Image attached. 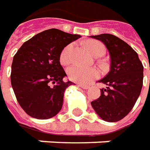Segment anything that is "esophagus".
Listing matches in <instances>:
<instances>
[{"mask_svg": "<svg viewBox=\"0 0 150 150\" xmlns=\"http://www.w3.org/2000/svg\"><path fill=\"white\" fill-rule=\"evenodd\" d=\"M78 86L81 87V88H83V89H88V88H89V86H86V85H78Z\"/></svg>", "mask_w": 150, "mask_h": 150, "instance_id": "1", "label": "esophagus"}]
</instances>
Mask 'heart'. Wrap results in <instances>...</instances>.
Segmentation results:
<instances>
[{"instance_id": "heart-1", "label": "heart", "mask_w": 150, "mask_h": 150, "mask_svg": "<svg viewBox=\"0 0 150 150\" xmlns=\"http://www.w3.org/2000/svg\"><path fill=\"white\" fill-rule=\"evenodd\" d=\"M87 47L95 57L102 56L105 53L106 48L102 43L93 41L87 44ZM74 45L69 43L65 46L60 54V61L63 65L69 64L73 60ZM99 71L95 68L86 69L80 66H72L68 69V76L70 80L80 84H87L99 77Z\"/></svg>"}]
</instances>
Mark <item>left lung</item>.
I'll use <instances>...</instances> for the list:
<instances>
[{"mask_svg": "<svg viewBox=\"0 0 150 150\" xmlns=\"http://www.w3.org/2000/svg\"><path fill=\"white\" fill-rule=\"evenodd\" d=\"M91 37L102 41L111 56V70L98 81L107 87L91 105L103 120L116 122L131 111L141 94L143 65L137 53L120 38L111 34Z\"/></svg>", "mask_w": 150, "mask_h": 150, "instance_id": "left-lung-1", "label": "left lung"}]
</instances>
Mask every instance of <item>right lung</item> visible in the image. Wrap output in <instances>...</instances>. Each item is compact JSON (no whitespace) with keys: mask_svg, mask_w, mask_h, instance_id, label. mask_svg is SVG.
<instances>
[{"mask_svg":"<svg viewBox=\"0 0 150 150\" xmlns=\"http://www.w3.org/2000/svg\"><path fill=\"white\" fill-rule=\"evenodd\" d=\"M81 38L58 29L39 33L18 50L11 66L10 80L16 98L30 116L46 120L62 108L64 90L73 85L60 63L65 46Z\"/></svg>","mask_w":150,"mask_h":150,"instance_id":"obj_1","label":"right lung"}]
</instances>
